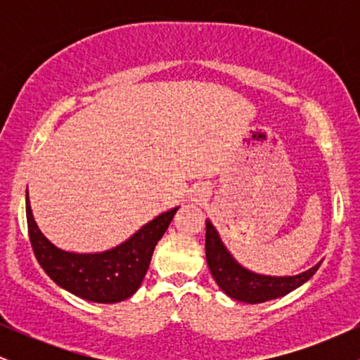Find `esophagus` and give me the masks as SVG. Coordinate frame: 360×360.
<instances>
[{"instance_id":"obj_1","label":"esophagus","mask_w":360,"mask_h":360,"mask_svg":"<svg viewBox=\"0 0 360 360\" xmlns=\"http://www.w3.org/2000/svg\"><path fill=\"white\" fill-rule=\"evenodd\" d=\"M210 196V188L208 186L201 184V186H196V188L193 189V194H191V200L194 203H201V201H206Z\"/></svg>"}]
</instances>
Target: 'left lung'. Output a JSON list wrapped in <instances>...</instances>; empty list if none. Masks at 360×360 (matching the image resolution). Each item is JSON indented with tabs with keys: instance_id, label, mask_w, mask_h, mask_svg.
Listing matches in <instances>:
<instances>
[{
	"instance_id": "8db88e82",
	"label": "left lung",
	"mask_w": 360,
	"mask_h": 360,
	"mask_svg": "<svg viewBox=\"0 0 360 360\" xmlns=\"http://www.w3.org/2000/svg\"><path fill=\"white\" fill-rule=\"evenodd\" d=\"M205 249L206 262L221 291L230 298L250 304L286 296L288 292L307 283L321 264L318 262L311 269L296 276H264L252 272L233 259L210 220H206Z\"/></svg>"
}]
</instances>
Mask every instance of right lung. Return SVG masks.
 Listing matches in <instances>:
<instances>
[{
  "label": "right lung",
  "mask_w": 360,
  "mask_h": 360,
  "mask_svg": "<svg viewBox=\"0 0 360 360\" xmlns=\"http://www.w3.org/2000/svg\"><path fill=\"white\" fill-rule=\"evenodd\" d=\"M179 206L160 213L113 249L77 254L56 247L40 232L32 214L27 189V223L32 249L45 274L57 286L93 303H118L130 298L146 278L157 242L166 233Z\"/></svg>",
  "instance_id": "obj_1"
}]
</instances>
